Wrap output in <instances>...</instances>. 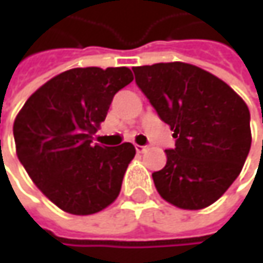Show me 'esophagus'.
<instances>
[{"mask_svg": "<svg viewBox=\"0 0 263 263\" xmlns=\"http://www.w3.org/2000/svg\"><path fill=\"white\" fill-rule=\"evenodd\" d=\"M136 152L137 154H143L145 151H146V146H140V145H136Z\"/></svg>", "mask_w": 263, "mask_h": 263, "instance_id": "obj_1", "label": "esophagus"}]
</instances>
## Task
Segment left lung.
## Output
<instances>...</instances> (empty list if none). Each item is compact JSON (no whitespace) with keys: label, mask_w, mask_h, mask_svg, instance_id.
<instances>
[{"label":"left lung","mask_w":263,"mask_h":263,"mask_svg":"<svg viewBox=\"0 0 263 263\" xmlns=\"http://www.w3.org/2000/svg\"><path fill=\"white\" fill-rule=\"evenodd\" d=\"M139 89L174 132L176 147L152 174L168 203L189 211L212 205L245 165L250 145L246 102L217 76L181 61L135 67Z\"/></svg>","instance_id":"8db88e82"}]
</instances>
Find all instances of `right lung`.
<instances>
[{
	"mask_svg": "<svg viewBox=\"0 0 263 263\" xmlns=\"http://www.w3.org/2000/svg\"><path fill=\"white\" fill-rule=\"evenodd\" d=\"M133 80L127 67L63 71L29 96L13 124L15 154L36 187L73 215H92L116 200L132 143L92 145L111 101Z\"/></svg>",
	"mask_w": 263,
	"mask_h": 263,
	"instance_id": "add662e5",
	"label": "right lung"
}]
</instances>
